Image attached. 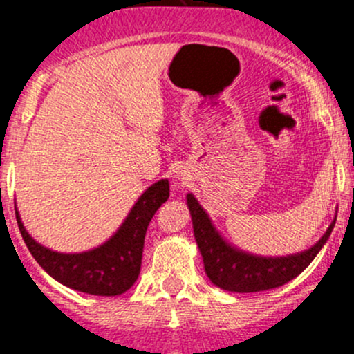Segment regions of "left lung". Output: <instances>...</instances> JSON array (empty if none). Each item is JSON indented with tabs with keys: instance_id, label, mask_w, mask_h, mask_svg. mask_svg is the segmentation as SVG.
I'll return each mask as SVG.
<instances>
[{
	"instance_id": "1",
	"label": "left lung",
	"mask_w": 354,
	"mask_h": 354,
	"mask_svg": "<svg viewBox=\"0 0 354 354\" xmlns=\"http://www.w3.org/2000/svg\"><path fill=\"white\" fill-rule=\"evenodd\" d=\"M194 234L205 274L217 288L234 292H257L279 288L295 279L312 263L334 230L335 219L312 248L288 257H259L241 252L224 240L205 210L192 194L187 195Z\"/></svg>"
}]
</instances>
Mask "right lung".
<instances>
[{
  "label": "right lung",
  "mask_w": 354,
  "mask_h": 354,
  "mask_svg": "<svg viewBox=\"0 0 354 354\" xmlns=\"http://www.w3.org/2000/svg\"><path fill=\"white\" fill-rule=\"evenodd\" d=\"M167 197V180L157 181L140 195L120 230L106 243L82 253H59L46 248L27 233L17 209L15 216L28 252L53 279L87 295L118 296L137 281L147 226Z\"/></svg>",
  "instance_id": "1"
}]
</instances>
